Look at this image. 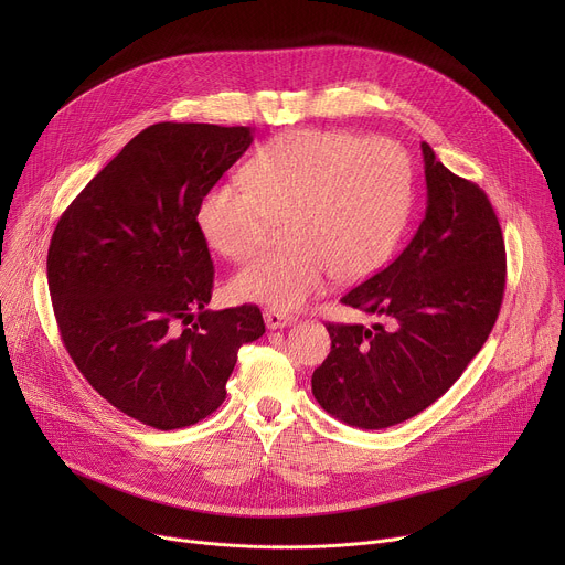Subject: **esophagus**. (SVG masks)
<instances>
[{"instance_id": "1", "label": "esophagus", "mask_w": 565, "mask_h": 565, "mask_svg": "<svg viewBox=\"0 0 565 565\" xmlns=\"http://www.w3.org/2000/svg\"><path fill=\"white\" fill-rule=\"evenodd\" d=\"M264 319H266V327L268 329H284V327H290L292 321H295V317L292 315H286V312H281V310H275V308H268L266 312H264Z\"/></svg>"}]
</instances>
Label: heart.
Instances as JSON below:
<instances>
[{
  "instance_id": "b5f03b06",
  "label": "heart",
  "mask_w": 565,
  "mask_h": 565,
  "mask_svg": "<svg viewBox=\"0 0 565 565\" xmlns=\"http://www.w3.org/2000/svg\"><path fill=\"white\" fill-rule=\"evenodd\" d=\"M246 179L214 183L196 221L227 259L259 253L286 221L290 246L266 253L230 279L238 301L292 310L321 295L333 277L362 279L395 250L414 203L407 151L388 138L295 129L266 142Z\"/></svg>"
}]
</instances>
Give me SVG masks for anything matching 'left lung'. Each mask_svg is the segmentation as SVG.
I'll use <instances>...</instances> for the list:
<instances>
[{
    "label": "left lung",
    "instance_id": "1",
    "mask_svg": "<svg viewBox=\"0 0 565 565\" xmlns=\"http://www.w3.org/2000/svg\"><path fill=\"white\" fill-rule=\"evenodd\" d=\"M427 212L395 262L342 303L382 317L333 324L331 353L312 373L321 409L351 427L384 429L427 409L490 338L505 292V241L476 183L423 142Z\"/></svg>",
    "mask_w": 565,
    "mask_h": 565
}]
</instances>
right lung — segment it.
I'll return each mask as SVG.
<instances>
[{
  "label": "right lung",
  "mask_w": 565,
  "mask_h": 565,
  "mask_svg": "<svg viewBox=\"0 0 565 565\" xmlns=\"http://www.w3.org/2000/svg\"><path fill=\"white\" fill-rule=\"evenodd\" d=\"M253 142L250 127L158 122L134 136L60 216L46 257L64 349L129 418L190 427L221 407L259 306L207 310L214 266L201 196Z\"/></svg>",
  "instance_id": "add662e5"
}]
</instances>
